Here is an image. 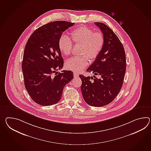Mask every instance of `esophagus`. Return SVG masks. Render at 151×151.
I'll return each instance as SVG.
<instances>
[{
    "instance_id": "34e87169",
    "label": "esophagus",
    "mask_w": 151,
    "mask_h": 151,
    "mask_svg": "<svg viewBox=\"0 0 151 151\" xmlns=\"http://www.w3.org/2000/svg\"><path fill=\"white\" fill-rule=\"evenodd\" d=\"M74 77H78V74L76 73H74Z\"/></svg>"
}]
</instances>
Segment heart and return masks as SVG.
I'll list each match as a JSON object with an SVG mask.
<instances>
[{"mask_svg": "<svg viewBox=\"0 0 151 151\" xmlns=\"http://www.w3.org/2000/svg\"><path fill=\"white\" fill-rule=\"evenodd\" d=\"M71 39L73 43L82 44L81 56L74 57L69 59L65 63L68 70L79 72L88 64V57L91 60H95L102 50L104 44V37L101 31L94 32L93 29L86 26H81L75 29L71 32ZM66 35L60 36L58 45L61 53L68 56L73 49V43Z\"/></svg>", "mask_w": 151, "mask_h": 151, "instance_id": "obj_1", "label": "heart"}]
</instances>
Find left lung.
Masks as SVG:
<instances>
[{
    "label": "left lung",
    "instance_id": "left-lung-1",
    "mask_svg": "<svg viewBox=\"0 0 151 151\" xmlns=\"http://www.w3.org/2000/svg\"><path fill=\"white\" fill-rule=\"evenodd\" d=\"M94 23L104 35V46L87 70L93 76L80 75L79 77L85 102L91 106L103 107L114 100L122 88L126 69V54L122 44L111 28L102 23Z\"/></svg>",
    "mask_w": 151,
    "mask_h": 151
}]
</instances>
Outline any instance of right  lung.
<instances>
[{
	"instance_id": "right-lung-1",
	"label": "right lung",
	"mask_w": 151,
	"mask_h": 151,
	"mask_svg": "<svg viewBox=\"0 0 151 151\" xmlns=\"http://www.w3.org/2000/svg\"><path fill=\"white\" fill-rule=\"evenodd\" d=\"M75 23L54 21L40 27L31 34L24 52L22 68L25 87L32 100L41 106L60 100L63 88L74 77L73 71H56L63 67L58 42L62 34ZM56 73L55 75H53Z\"/></svg>"
}]
</instances>
